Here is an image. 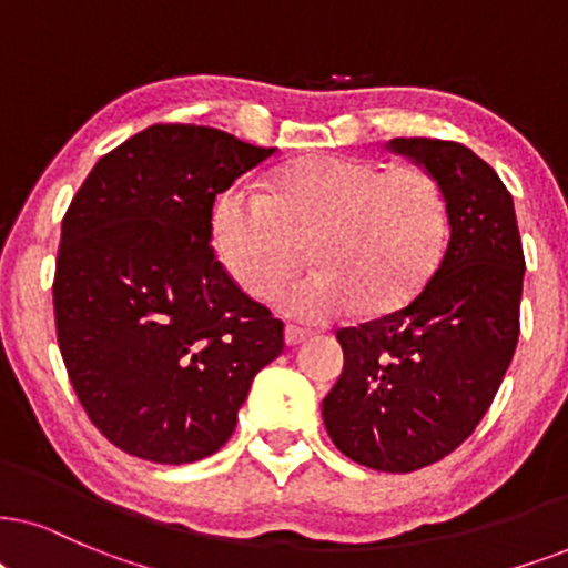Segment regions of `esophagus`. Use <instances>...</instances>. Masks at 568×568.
<instances>
[{
	"label": "esophagus",
	"instance_id": "1",
	"mask_svg": "<svg viewBox=\"0 0 568 568\" xmlns=\"http://www.w3.org/2000/svg\"><path fill=\"white\" fill-rule=\"evenodd\" d=\"M308 335H312V333H308V329L288 325V327H285V346H298V343H304Z\"/></svg>",
	"mask_w": 568,
	"mask_h": 568
}]
</instances>
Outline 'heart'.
<instances>
[{"instance_id": "obj_1", "label": "heart", "mask_w": 568, "mask_h": 568, "mask_svg": "<svg viewBox=\"0 0 568 568\" xmlns=\"http://www.w3.org/2000/svg\"><path fill=\"white\" fill-rule=\"evenodd\" d=\"M212 239L222 267L251 296L298 270L304 243L317 270L275 296L285 317L327 322L385 312L419 288L445 243V204L416 168L383 170L354 156H312L270 193L233 185L217 199Z\"/></svg>"}]
</instances>
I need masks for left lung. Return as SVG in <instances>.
<instances>
[{"mask_svg": "<svg viewBox=\"0 0 568 568\" xmlns=\"http://www.w3.org/2000/svg\"><path fill=\"white\" fill-rule=\"evenodd\" d=\"M387 149L437 183L448 241L404 308L337 329L343 372L322 419L351 462L406 475L456 450L490 408L519 341L524 251L511 193L471 149L437 139Z\"/></svg>", "mask_w": 568, "mask_h": 568, "instance_id": "8db88e82", "label": "left lung"}]
</instances>
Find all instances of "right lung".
Listing matches in <instances>:
<instances>
[{
	"label": "right lung",
	"mask_w": 568,
	"mask_h": 568,
	"mask_svg": "<svg viewBox=\"0 0 568 568\" xmlns=\"http://www.w3.org/2000/svg\"><path fill=\"white\" fill-rule=\"evenodd\" d=\"M277 149L206 125H152L93 164L62 220L57 343L89 419L125 454H217L283 322L210 246L212 206Z\"/></svg>",
	"instance_id": "right-lung-1"
}]
</instances>
